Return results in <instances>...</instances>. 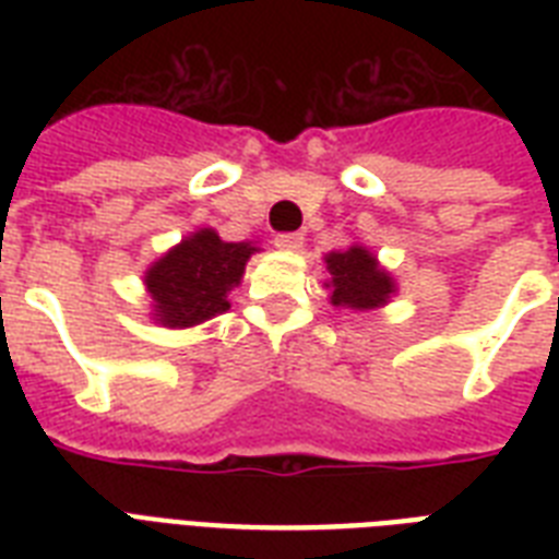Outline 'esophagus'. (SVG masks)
Masks as SVG:
<instances>
[{
  "mask_svg": "<svg viewBox=\"0 0 559 559\" xmlns=\"http://www.w3.org/2000/svg\"><path fill=\"white\" fill-rule=\"evenodd\" d=\"M275 246L284 249V252H298L305 246V237L298 235V231H293V235H278L275 237Z\"/></svg>",
  "mask_w": 559,
  "mask_h": 559,
  "instance_id": "34e87169",
  "label": "esophagus"
}]
</instances>
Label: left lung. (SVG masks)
Listing matches in <instances>:
<instances>
[{"label":"left lung","instance_id":"obj_1","mask_svg":"<svg viewBox=\"0 0 559 559\" xmlns=\"http://www.w3.org/2000/svg\"><path fill=\"white\" fill-rule=\"evenodd\" d=\"M324 266L331 278L324 281V289H331V305L345 310H377L397 296V281L377 261V254L362 243H350L348 249L324 254Z\"/></svg>","mask_w":559,"mask_h":559}]
</instances>
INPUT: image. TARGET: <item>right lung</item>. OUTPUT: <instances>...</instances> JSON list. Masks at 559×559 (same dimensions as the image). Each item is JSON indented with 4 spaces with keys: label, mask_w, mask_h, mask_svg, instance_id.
Here are the masks:
<instances>
[{
    "label": "right lung",
    "mask_w": 559,
    "mask_h": 559,
    "mask_svg": "<svg viewBox=\"0 0 559 559\" xmlns=\"http://www.w3.org/2000/svg\"><path fill=\"white\" fill-rule=\"evenodd\" d=\"M261 246L228 243L214 228H197L170 246L144 272L151 319L170 331H186L226 313L228 293L243 281L246 263Z\"/></svg>",
    "instance_id": "right-lung-1"
}]
</instances>
